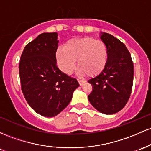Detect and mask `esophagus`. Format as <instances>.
Here are the masks:
<instances>
[{
    "instance_id": "esophagus-1",
    "label": "esophagus",
    "mask_w": 151,
    "mask_h": 151,
    "mask_svg": "<svg viewBox=\"0 0 151 151\" xmlns=\"http://www.w3.org/2000/svg\"><path fill=\"white\" fill-rule=\"evenodd\" d=\"M78 83H79V85H80V86H82V85L85 82H86V81H83V80H78Z\"/></svg>"
}]
</instances>
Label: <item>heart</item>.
Listing matches in <instances>:
<instances>
[{
	"label": "heart",
	"mask_w": 151,
	"mask_h": 151,
	"mask_svg": "<svg viewBox=\"0 0 151 151\" xmlns=\"http://www.w3.org/2000/svg\"><path fill=\"white\" fill-rule=\"evenodd\" d=\"M56 60L63 72L70 74L76 60L82 75L96 77L103 72L108 61L107 47L102 40L91 37L71 39L55 53Z\"/></svg>",
	"instance_id": "heart-1"
}]
</instances>
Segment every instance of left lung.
I'll return each instance as SVG.
<instances>
[{"mask_svg":"<svg viewBox=\"0 0 151 151\" xmlns=\"http://www.w3.org/2000/svg\"><path fill=\"white\" fill-rule=\"evenodd\" d=\"M101 39L108 50V61L101 74L88 81L93 91L88 96L93 107L103 114H114L126 105L132 91L133 63L128 48L107 33Z\"/></svg>","mask_w":151,"mask_h":151,"instance_id":"left-lung-1","label":"left lung"}]
</instances>
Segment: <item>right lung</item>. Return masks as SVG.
<instances>
[{
    "instance_id": "add662e5",
    "label": "right lung",
    "mask_w": 151,
    "mask_h": 151,
    "mask_svg": "<svg viewBox=\"0 0 151 151\" xmlns=\"http://www.w3.org/2000/svg\"><path fill=\"white\" fill-rule=\"evenodd\" d=\"M57 33H43L25 45L19 63L21 90L38 114L53 117L70 102L77 80L57 66Z\"/></svg>"
}]
</instances>
